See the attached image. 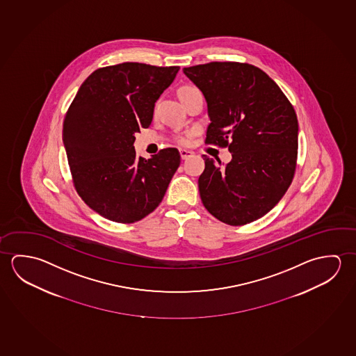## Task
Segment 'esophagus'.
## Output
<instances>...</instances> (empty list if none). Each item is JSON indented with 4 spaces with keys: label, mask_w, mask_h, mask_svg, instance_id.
Here are the masks:
<instances>
[{
    "label": "esophagus",
    "mask_w": 356,
    "mask_h": 356,
    "mask_svg": "<svg viewBox=\"0 0 356 356\" xmlns=\"http://www.w3.org/2000/svg\"><path fill=\"white\" fill-rule=\"evenodd\" d=\"M180 155L182 160H186V159L193 156V152H190V150H186V149H180Z\"/></svg>",
    "instance_id": "34e87169"
}]
</instances>
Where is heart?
<instances>
[{
	"mask_svg": "<svg viewBox=\"0 0 356 356\" xmlns=\"http://www.w3.org/2000/svg\"><path fill=\"white\" fill-rule=\"evenodd\" d=\"M193 89H196V88L188 87V86H186V87L180 88V90H179V95H181V94L187 93V92H190V90H193ZM177 141H179L180 144H182V145H185V144L188 143V136H179V138H177Z\"/></svg>",
	"mask_w": 356,
	"mask_h": 356,
	"instance_id": "b5f03b06",
	"label": "heart"
}]
</instances>
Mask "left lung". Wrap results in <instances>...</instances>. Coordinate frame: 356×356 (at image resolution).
I'll use <instances>...</instances> for the list:
<instances>
[{
    "instance_id": "1",
    "label": "left lung",
    "mask_w": 356,
    "mask_h": 356,
    "mask_svg": "<svg viewBox=\"0 0 356 356\" xmlns=\"http://www.w3.org/2000/svg\"><path fill=\"white\" fill-rule=\"evenodd\" d=\"M204 94L207 144L228 146L232 160L204 155L198 190L206 210L231 226L261 218L291 186L298 154V119L272 78L254 65L211 62L184 68Z\"/></svg>"
}]
</instances>
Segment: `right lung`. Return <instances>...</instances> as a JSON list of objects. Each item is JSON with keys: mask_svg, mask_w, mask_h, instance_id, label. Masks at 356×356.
<instances>
[{"mask_svg": "<svg viewBox=\"0 0 356 356\" xmlns=\"http://www.w3.org/2000/svg\"><path fill=\"white\" fill-rule=\"evenodd\" d=\"M179 70L125 62L94 70L65 114L63 144L76 193L111 221L133 223L152 213L180 165L175 147L147 160L134 149L135 134L149 128Z\"/></svg>", "mask_w": 356, "mask_h": 356, "instance_id": "right-lung-1", "label": "right lung"}]
</instances>
